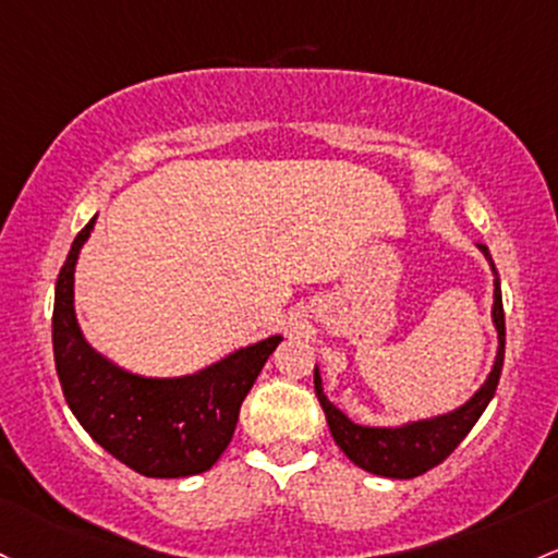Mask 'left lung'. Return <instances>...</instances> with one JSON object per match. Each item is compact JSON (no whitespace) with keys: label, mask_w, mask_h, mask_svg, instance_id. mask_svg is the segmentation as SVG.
Wrapping results in <instances>:
<instances>
[{"label":"left lung","mask_w":558,"mask_h":558,"mask_svg":"<svg viewBox=\"0 0 558 558\" xmlns=\"http://www.w3.org/2000/svg\"><path fill=\"white\" fill-rule=\"evenodd\" d=\"M480 248L485 251L487 262L493 265V256H489L487 246ZM495 272V304H493V320L498 328V357H495L493 373L487 376L485 387L476 391L474 397L463 408L452 410L448 415H439V418L418 421V424H408L400 428H371V426H357L341 413L339 408L330 405L326 391H323L320 373L315 371V391L317 400H320L323 413H326L328 428L333 434L336 445L344 450V456L352 463H357L360 469L371 471L378 476H391V480H413V476L426 474L428 469L439 466L445 458L450 456L458 445L463 442V437L474 428L480 415L485 413V408L493 400L495 389H498L500 371H504V352H506V317H504V299H500V280L498 269L493 265Z\"/></svg>","instance_id":"1"}]
</instances>
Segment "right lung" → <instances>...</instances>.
<instances>
[{"label": "right lung", "instance_id": "1", "mask_svg": "<svg viewBox=\"0 0 558 558\" xmlns=\"http://www.w3.org/2000/svg\"><path fill=\"white\" fill-rule=\"evenodd\" d=\"M92 228L95 219L73 238L54 286L52 349L65 402L89 437L137 474L177 480L209 471L228 450L243 400L280 336L185 378L116 368L84 341L73 315V267Z\"/></svg>", "mask_w": 558, "mask_h": 558}]
</instances>
